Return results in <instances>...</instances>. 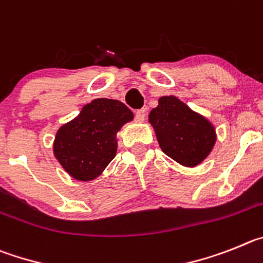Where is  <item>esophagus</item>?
Returning a JSON list of instances; mask_svg holds the SVG:
<instances>
[{"instance_id":"esophagus-1","label":"esophagus","mask_w":263,"mask_h":263,"mask_svg":"<svg viewBox=\"0 0 263 263\" xmlns=\"http://www.w3.org/2000/svg\"><path fill=\"white\" fill-rule=\"evenodd\" d=\"M144 119H145V110H139L135 115V120L136 123H143Z\"/></svg>"}]
</instances>
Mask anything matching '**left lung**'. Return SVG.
Returning <instances> with one entry per match:
<instances>
[{
  "label": "left lung",
  "instance_id": "left-lung-1",
  "mask_svg": "<svg viewBox=\"0 0 263 263\" xmlns=\"http://www.w3.org/2000/svg\"><path fill=\"white\" fill-rule=\"evenodd\" d=\"M161 151L186 167L200 165L214 149L216 128L204 115L189 107L176 96L158 99L148 117Z\"/></svg>",
  "mask_w": 263,
  "mask_h": 263
}]
</instances>
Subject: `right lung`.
<instances>
[{"mask_svg":"<svg viewBox=\"0 0 263 263\" xmlns=\"http://www.w3.org/2000/svg\"><path fill=\"white\" fill-rule=\"evenodd\" d=\"M132 119L134 114L124 103L108 98L93 99L58 129L53 156L76 181H93L115 157L118 132Z\"/></svg>","mask_w":263,"mask_h":263,"instance_id":"right-lung-1","label":"right lung"}]
</instances>
